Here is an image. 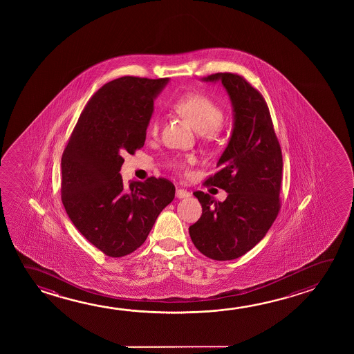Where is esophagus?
Returning <instances> with one entry per match:
<instances>
[{"instance_id":"34e87169","label":"esophagus","mask_w":354,"mask_h":354,"mask_svg":"<svg viewBox=\"0 0 354 354\" xmlns=\"http://www.w3.org/2000/svg\"><path fill=\"white\" fill-rule=\"evenodd\" d=\"M189 196H190V192H187L186 189H178L176 190V197L178 198H186Z\"/></svg>"}]
</instances>
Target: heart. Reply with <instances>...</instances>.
<instances>
[{
  "label": "heart",
  "instance_id": "b5f03b06",
  "mask_svg": "<svg viewBox=\"0 0 354 354\" xmlns=\"http://www.w3.org/2000/svg\"><path fill=\"white\" fill-rule=\"evenodd\" d=\"M174 109L192 122V126L205 136H212L223 123L225 113L221 104L214 101L209 95L203 93H190L181 96L174 102ZM160 128V120L157 115H153L148 123V132L156 136ZM194 162L192 156L184 158H173L169 160V167L186 171L189 164Z\"/></svg>",
  "mask_w": 354,
  "mask_h": 354
}]
</instances>
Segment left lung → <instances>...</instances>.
Wrapping results in <instances>:
<instances>
[{
	"label": "left lung",
	"mask_w": 354,
	"mask_h": 354,
	"mask_svg": "<svg viewBox=\"0 0 354 354\" xmlns=\"http://www.w3.org/2000/svg\"><path fill=\"white\" fill-rule=\"evenodd\" d=\"M203 80H221L232 101L231 140L217 162L218 171L205 180L228 196L217 203L209 194L194 192L203 214L189 233L203 255L232 261L259 243L278 216L283 156L269 107L254 86L232 73H217Z\"/></svg>",
	"instance_id": "left-lung-1"
}]
</instances>
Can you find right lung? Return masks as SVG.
<instances>
[{
  "label": "right lung",
  "mask_w": 354,
  "mask_h": 354,
  "mask_svg": "<svg viewBox=\"0 0 354 354\" xmlns=\"http://www.w3.org/2000/svg\"><path fill=\"white\" fill-rule=\"evenodd\" d=\"M165 79L122 76L87 101L62 157V201L77 231L104 254L120 258L145 243L175 186L151 176L123 186V154L145 145L154 97Z\"/></svg>",
  "instance_id": "1"
}]
</instances>
